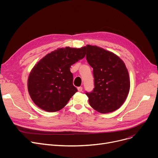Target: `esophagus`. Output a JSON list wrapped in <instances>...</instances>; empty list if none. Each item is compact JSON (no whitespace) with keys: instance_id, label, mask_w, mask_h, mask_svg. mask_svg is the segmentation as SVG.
<instances>
[{"instance_id":"obj_1","label":"esophagus","mask_w":158,"mask_h":158,"mask_svg":"<svg viewBox=\"0 0 158 158\" xmlns=\"http://www.w3.org/2000/svg\"><path fill=\"white\" fill-rule=\"evenodd\" d=\"M77 89H78L79 92H82V87L79 86V87L77 88Z\"/></svg>"}]
</instances>
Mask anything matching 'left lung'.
<instances>
[{"label":"left lung","mask_w":158,"mask_h":158,"mask_svg":"<svg viewBox=\"0 0 158 158\" xmlns=\"http://www.w3.org/2000/svg\"><path fill=\"white\" fill-rule=\"evenodd\" d=\"M86 60L94 69V86L86 94L89 105L98 112L108 113L125 102L130 89L128 70L114 53L97 46L87 45Z\"/></svg>","instance_id":"obj_1"}]
</instances>
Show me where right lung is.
I'll return each mask as SVG.
<instances>
[{
	"label": "right lung",
	"mask_w": 158,
	"mask_h": 158,
	"mask_svg": "<svg viewBox=\"0 0 158 158\" xmlns=\"http://www.w3.org/2000/svg\"><path fill=\"white\" fill-rule=\"evenodd\" d=\"M86 47L57 48L47 54L33 67L28 78L30 97L40 108L57 111L77 92L73 85L70 66L84 58Z\"/></svg>",
	"instance_id": "obj_1"
}]
</instances>
